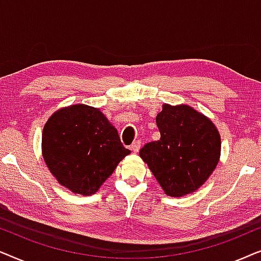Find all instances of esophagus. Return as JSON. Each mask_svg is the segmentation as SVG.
Segmentation results:
<instances>
[{"label": "esophagus", "instance_id": "obj_1", "mask_svg": "<svg viewBox=\"0 0 261 261\" xmlns=\"http://www.w3.org/2000/svg\"><path fill=\"white\" fill-rule=\"evenodd\" d=\"M141 144H142V142L140 140L135 141L134 143L131 144V149H133L134 152H138V150H140V148H141Z\"/></svg>", "mask_w": 261, "mask_h": 261}]
</instances>
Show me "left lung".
<instances>
[{
  "instance_id": "obj_1",
  "label": "left lung",
  "mask_w": 261,
  "mask_h": 261,
  "mask_svg": "<svg viewBox=\"0 0 261 261\" xmlns=\"http://www.w3.org/2000/svg\"><path fill=\"white\" fill-rule=\"evenodd\" d=\"M156 124L161 137L144 144L141 158L168 196L199 189L220 160L221 137L213 121L187 105H163Z\"/></svg>"
}]
</instances>
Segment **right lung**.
Listing matches in <instances>:
<instances>
[{
    "label": "right lung",
    "instance_id": "obj_1",
    "mask_svg": "<svg viewBox=\"0 0 261 261\" xmlns=\"http://www.w3.org/2000/svg\"><path fill=\"white\" fill-rule=\"evenodd\" d=\"M130 154L98 109L74 105L57 111L43 130V156L50 172L74 193H95Z\"/></svg>",
    "mask_w": 261,
    "mask_h": 261
}]
</instances>
